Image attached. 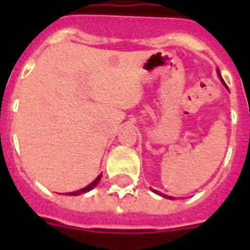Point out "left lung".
I'll use <instances>...</instances> for the list:
<instances>
[{"mask_svg": "<svg viewBox=\"0 0 250 250\" xmlns=\"http://www.w3.org/2000/svg\"><path fill=\"white\" fill-rule=\"evenodd\" d=\"M218 74H219V77H220V80H222V81H223V83H224V85H225L224 80H223V79H222V76H220V72H219V70H218ZM154 191H155V193H156V194H160V193H159V191H156V190H154ZM163 196H164V198H169V199H174L173 196H167V195H163Z\"/></svg>", "mask_w": 250, "mask_h": 250, "instance_id": "left-lung-1", "label": "left lung"}]
</instances>
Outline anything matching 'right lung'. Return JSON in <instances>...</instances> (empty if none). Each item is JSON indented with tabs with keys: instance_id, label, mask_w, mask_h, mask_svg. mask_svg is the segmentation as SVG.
Masks as SVG:
<instances>
[{
	"instance_id": "obj_1",
	"label": "right lung",
	"mask_w": 250,
	"mask_h": 250,
	"mask_svg": "<svg viewBox=\"0 0 250 250\" xmlns=\"http://www.w3.org/2000/svg\"><path fill=\"white\" fill-rule=\"evenodd\" d=\"M101 174L100 175L98 176V178L95 179L94 182L91 183V184H89L87 185V187H85V188H83V189H80V190H76V191H72V193H67L68 195H80V194H83V193H86V191H90V190H92V189H94L95 187H96V185L99 184V182H100V179H101Z\"/></svg>"
}]
</instances>
